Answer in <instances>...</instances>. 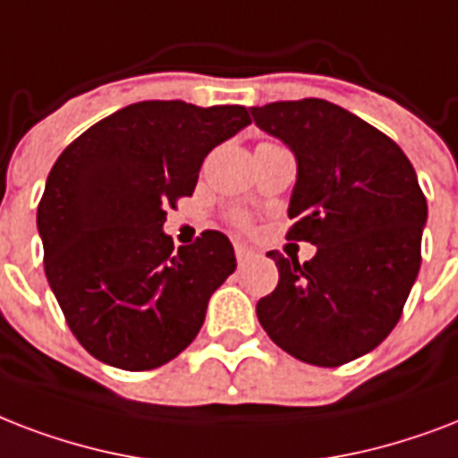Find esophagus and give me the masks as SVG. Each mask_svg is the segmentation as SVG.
Segmentation results:
<instances>
[{
	"label": "esophagus",
	"mask_w": 458,
	"mask_h": 458,
	"mask_svg": "<svg viewBox=\"0 0 458 458\" xmlns=\"http://www.w3.org/2000/svg\"><path fill=\"white\" fill-rule=\"evenodd\" d=\"M233 250H236V260H239L241 267H243V265H248V262L258 258V253H255L253 248L243 246V243H236V248H233Z\"/></svg>",
	"instance_id": "1"
}]
</instances>
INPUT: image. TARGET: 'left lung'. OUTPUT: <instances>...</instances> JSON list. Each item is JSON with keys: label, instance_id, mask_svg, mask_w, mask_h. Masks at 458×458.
<instances>
[{"label": "left lung", "instance_id": "8db88e82", "mask_svg": "<svg viewBox=\"0 0 458 458\" xmlns=\"http://www.w3.org/2000/svg\"><path fill=\"white\" fill-rule=\"evenodd\" d=\"M253 122L296 157L286 239L318 253L301 265L277 250V289L258 320L279 349L336 368L380 346L420 269L428 203L402 148L344 107L308 98L250 107Z\"/></svg>", "mask_w": 458, "mask_h": 458}]
</instances>
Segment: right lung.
<instances>
[{"instance_id":"add662e5","label":"right lung","mask_w":458,"mask_h":458,"mask_svg":"<svg viewBox=\"0 0 458 458\" xmlns=\"http://www.w3.org/2000/svg\"><path fill=\"white\" fill-rule=\"evenodd\" d=\"M248 123L241 105L136 102L59 155L38 232L49 286L90 356L152 370L196 339L236 255L222 232L176 250L162 229L166 208L193 193L208 152Z\"/></svg>"}]
</instances>
